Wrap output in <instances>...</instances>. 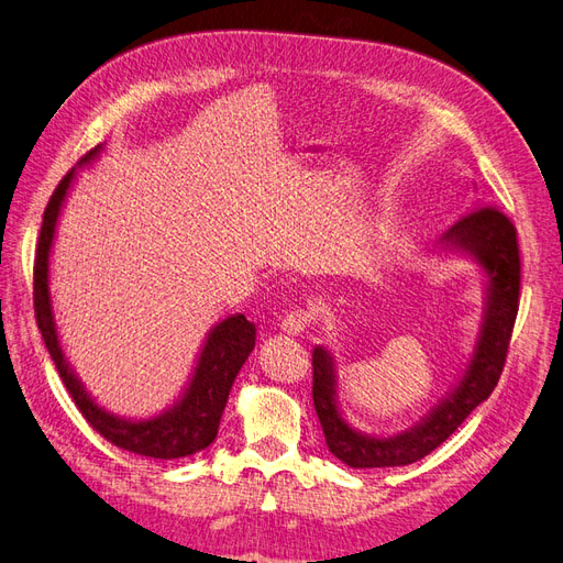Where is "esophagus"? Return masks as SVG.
I'll return each mask as SVG.
<instances>
[{"label": "esophagus", "mask_w": 563, "mask_h": 563, "mask_svg": "<svg viewBox=\"0 0 563 563\" xmlns=\"http://www.w3.org/2000/svg\"><path fill=\"white\" fill-rule=\"evenodd\" d=\"M310 321H312L310 312H305V310H291V312H288V314L282 319V329H284L286 333H291V335H300V333L308 331Z\"/></svg>", "instance_id": "34e87169"}]
</instances>
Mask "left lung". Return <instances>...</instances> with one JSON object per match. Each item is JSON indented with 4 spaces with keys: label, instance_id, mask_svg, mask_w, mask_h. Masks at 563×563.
I'll return each instance as SVG.
<instances>
[{
    "label": "left lung",
    "instance_id": "8db88e82",
    "mask_svg": "<svg viewBox=\"0 0 563 563\" xmlns=\"http://www.w3.org/2000/svg\"><path fill=\"white\" fill-rule=\"evenodd\" d=\"M441 244L472 253L488 277V305L479 340L463 380L416 428L376 439L354 432L338 413L335 371L329 352H312V399L329 451L350 467H401L432 453L463 424L476 406L490 397L505 368L509 340L519 312L521 261L517 228L498 207L482 203L460 216Z\"/></svg>",
    "mask_w": 563,
    "mask_h": 563
}]
</instances>
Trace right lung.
<instances>
[{"label": "right lung", "instance_id": "1", "mask_svg": "<svg viewBox=\"0 0 563 563\" xmlns=\"http://www.w3.org/2000/svg\"><path fill=\"white\" fill-rule=\"evenodd\" d=\"M96 152L98 147L91 150L79 164L89 162ZM73 176L75 168H70V172L63 176V180L58 183L54 195H51L46 203L35 255V277H32V284L35 286H32V296H35V319L46 343V350L60 373L63 385L70 391L75 406L79 408V413L87 418L91 428L100 437H106L110 444L159 460L192 455L201 449H207L218 434V424L220 418H223L232 383L236 378V373L244 366V362L249 360V354L253 352L255 327L251 321H246L244 314H234L218 323L209 333L207 345L201 350L190 387L185 389L183 399L172 408V411L135 422L114 418L106 413L98 404H93V399L87 395V389L81 387L70 366L65 364L48 298V253L51 242H54L60 203L67 195V187L73 183Z\"/></svg>", "mask_w": 563, "mask_h": 563}]
</instances>
